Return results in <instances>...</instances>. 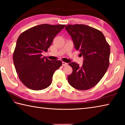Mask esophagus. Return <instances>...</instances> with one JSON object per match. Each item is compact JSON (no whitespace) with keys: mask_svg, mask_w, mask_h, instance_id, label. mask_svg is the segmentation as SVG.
I'll return each mask as SVG.
<instances>
[{"mask_svg":"<svg viewBox=\"0 0 125 125\" xmlns=\"http://www.w3.org/2000/svg\"><path fill=\"white\" fill-rule=\"evenodd\" d=\"M62 66H66V65H67V63H66V62H62Z\"/></svg>","mask_w":125,"mask_h":125,"instance_id":"1","label":"esophagus"}]
</instances>
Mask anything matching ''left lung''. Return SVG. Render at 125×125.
Segmentation results:
<instances>
[{"label": "left lung", "instance_id": "8db88e82", "mask_svg": "<svg viewBox=\"0 0 125 125\" xmlns=\"http://www.w3.org/2000/svg\"><path fill=\"white\" fill-rule=\"evenodd\" d=\"M76 50L83 58L81 66L75 62L69 65L73 73L67 77L69 83L79 90H86L101 80L109 66L110 48L101 31L83 24L65 26Z\"/></svg>", "mask_w": 125, "mask_h": 125}]
</instances>
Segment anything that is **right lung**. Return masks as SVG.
I'll return each mask as SVG.
<instances>
[{
  "label": "right lung",
  "instance_id": "add662e5",
  "mask_svg": "<svg viewBox=\"0 0 125 125\" xmlns=\"http://www.w3.org/2000/svg\"><path fill=\"white\" fill-rule=\"evenodd\" d=\"M65 26L41 24L22 32L18 38L14 64L20 81L29 89L41 90L52 83L53 74L62 62L51 61L42 57V53L48 51L55 36Z\"/></svg>",
  "mask_w": 125,
  "mask_h": 125
}]
</instances>
